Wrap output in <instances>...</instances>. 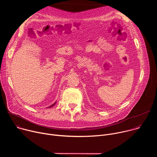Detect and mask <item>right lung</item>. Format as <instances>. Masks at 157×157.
<instances>
[{
	"label": "right lung",
	"instance_id": "obj_1",
	"mask_svg": "<svg viewBox=\"0 0 157 157\" xmlns=\"http://www.w3.org/2000/svg\"><path fill=\"white\" fill-rule=\"evenodd\" d=\"M56 102H55L54 104H53L52 105H50V106H49V107H53V105H55L56 104Z\"/></svg>",
	"mask_w": 157,
	"mask_h": 157
}]
</instances>
